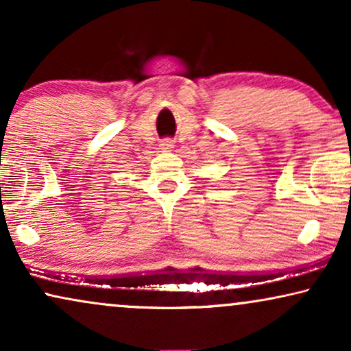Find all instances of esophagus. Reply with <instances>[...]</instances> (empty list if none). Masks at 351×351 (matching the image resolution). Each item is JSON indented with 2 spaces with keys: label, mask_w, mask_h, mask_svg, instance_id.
Wrapping results in <instances>:
<instances>
[{
  "label": "esophagus",
  "mask_w": 351,
  "mask_h": 351,
  "mask_svg": "<svg viewBox=\"0 0 351 351\" xmlns=\"http://www.w3.org/2000/svg\"><path fill=\"white\" fill-rule=\"evenodd\" d=\"M160 147L162 152H171L172 148H174V143H172V141H169V138H166V141H162L160 143Z\"/></svg>",
  "instance_id": "esophagus-1"
}]
</instances>
